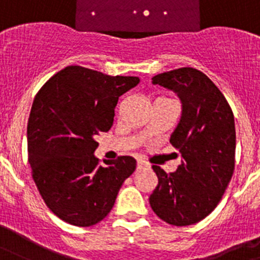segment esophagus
Returning a JSON list of instances; mask_svg holds the SVG:
<instances>
[{
    "label": "esophagus",
    "instance_id": "34e87169",
    "mask_svg": "<svg viewBox=\"0 0 260 260\" xmlns=\"http://www.w3.org/2000/svg\"><path fill=\"white\" fill-rule=\"evenodd\" d=\"M150 168V164L144 161V160H137V169L138 171H141V169H149Z\"/></svg>",
    "mask_w": 260,
    "mask_h": 260
}]
</instances>
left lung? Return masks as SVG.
I'll list each match as a JSON object with an SVG mask.
<instances>
[{
  "label": "left lung",
  "instance_id": "1",
  "mask_svg": "<svg viewBox=\"0 0 260 260\" xmlns=\"http://www.w3.org/2000/svg\"><path fill=\"white\" fill-rule=\"evenodd\" d=\"M152 83L172 89L181 99V120L169 142L182 160L173 173L152 166L159 182L150 195V205L169 224H195L215 209L234 174V113L219 88L193 68L157 74Z\"/></svg>",
  "mask_w": 260,
  "mask_h": 260
}]
</instances>
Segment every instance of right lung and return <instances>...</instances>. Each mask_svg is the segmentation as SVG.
<instances>
[{
    "label": "right lung",
    "instance_id": "right-lung-1",
    "mask_svg": "<svg viewBox=\"0 0 260 260\" xmlns=\"http://www.w3.org/2000/svg\"><path fill=\"white\" fill-rule=\"evenodd\" d=\"M138 82L72 65L36 94L26 127L31 177L48 209L64 222L89 227L103 220L135 172L132 156L105 160L103 167L93 152L97 136L113 125L119 96Z\"/></svg>",
    "mask_w": 260,
    "mask_h": 260
}]
</instances>
